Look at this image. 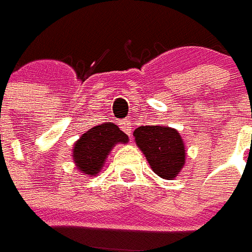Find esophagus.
<instances>
[{
	"label": "esophagus",
	"mask_w": 252,
	"mask_h": 252,
	"mask_svg": "<svg viewBox=\"0 0 252 252\" xmlns=\"http://www.w3.org/2000/svg\"><path fill=\"white\" fill-rule=\"evenodd\" d=\"M121 128H122V130H124L125 133L127 134V135H131V130H133V127H131L130 121H124V122L121 124Z\"/></svg>",
	"instance_id": "1"
}]
</instances>
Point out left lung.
Wrapping results in <instances>:
<instances>
[{"label": "left lung", "mask_w": 252, "mask_h": 252, "mask_svg": "<svg viewBox=\"0 0 252 252\" xmlns=\"http://www.w3.org/2000/svg\"><path fill=\"white\" fill-rule=\"evenodd\" d=\"M133 135L158 177L174 179L181 173L186 163V146L178 130L169 126H139Z\"/></svg>", "instance_id": "8db88e82"}]
</instances>
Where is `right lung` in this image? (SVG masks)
Listing matches in <instances>:
<instances>
[{
    "mask_svg": "<svg viewBox=\"0 0 252 252\" xmlns=\"http://www.w3.org/2000/svg\"><path fill=\"white\" fill-rule=\"evenodd\" d=\"M128 137L111 122L98 125L82 134L73 147L75 167L86 175H97L107 155L118 143H127Z\"/></svg>",
    "mask_w": 252,
    "mask_h": 252,
    "instance_id": "obj_1",
    "label": "right lung"
}]
</instances>
